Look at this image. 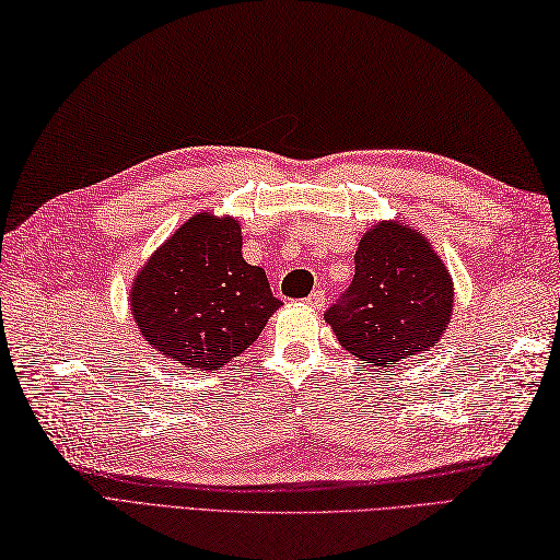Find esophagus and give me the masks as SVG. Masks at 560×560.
Instances as JSON below:
<instances>
[{
  "label": "esophagus",
  "instance_id": "34e87169",
  "mask_svg": "<svg viewBox=\"0 0 560 560\" xmlns=\"http://www.w3.org/2000/svg\"><path fill=\"white\" fill-rule=\"evenodd\" d=\"M324 302H326V294H324V290H314L310 296H306V304L314 306V310H322Z\"/></svg>",
  "mask_w": 560,
  "mask_h": 560
}]
</instances>
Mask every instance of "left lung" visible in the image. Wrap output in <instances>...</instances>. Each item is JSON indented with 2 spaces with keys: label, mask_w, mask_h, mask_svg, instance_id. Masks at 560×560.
<instances>
[{
  "label": "left lung",
  "mask_w": 560,
  "mask_h": 560,
  "mask_svg": "<svg viewBox=\"0 0 560 560\" xmlns=\"http://www.w3.org/2000/svg\"><path fill=\"white\" fill-rule=\"evenodd\" d=\"M452 310L454 282L428 236L382 220L362 234L355 278L326 322L350 355L389 370L435 348Z\"/></svg>",
  "instance_id": "8db88e82"
}]
</instances>
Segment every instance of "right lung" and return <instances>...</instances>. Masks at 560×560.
Masks as SVG:
<instances>
[{"label":"right lung","instance_id":"right-lung-1","mask_svg":"<svg viewBox=\"0 0 560 560\" xmlns=\"http://www.w3.org/2000/svg\"><path fill=\"white\" fill-rule=\"evenodd\" d=\"M242 244L238 220L200 212L137 272L130 312L159 355L186 370H217L256 343L282 302L266 270L246 264Z\"/></svg>","mask_w":560,"mask_h":560}]
</instances>
